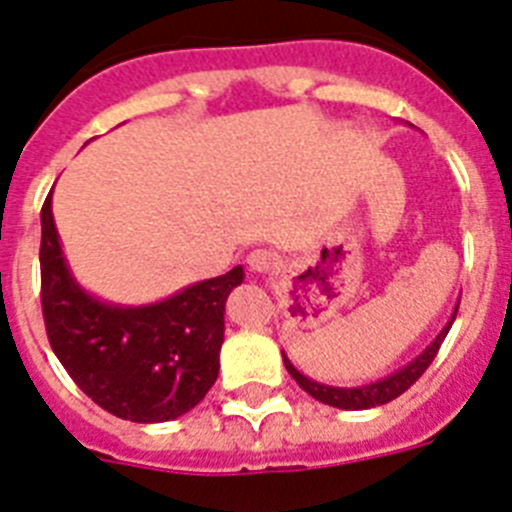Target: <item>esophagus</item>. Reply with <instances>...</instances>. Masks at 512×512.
Masks as SVG:
<instances>
[{
  "mask_svg": "<svg viewBox=\"0 0 512 512\" xmlns=\"http://www.w3.org/2000/svg\"><path fill=\"white\" fill-rule=\"evenodd\" d=\"M247 265L252 273H273L275 255L270 250H255L247 255Z\"/></svg>",
  "mask_w": 512,
  "mask_h": 512,
  "instance_id": "34e87169",
  "label": "esophagus"
}]
</instances>
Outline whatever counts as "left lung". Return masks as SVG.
<instances>
[{"label":"left lung","mask_w":512,"mask_h":512,"mask_svg":"<svg viewBox=\"0 0 512 512\" xmlns=\"http://www.w3.org/2000/svg\"><path fill=\"white\" fill-rule=\"evenodd\" d=\"M456 311H459V304H456V309H453V314H451V319H448L446 327L438 332V337L430 342L428 348L417 355L415 361H410L407 366L399 368V371L389 373V376H384V379L371 381V384L327 386V384H319V381L309 379V376H304L299 368L288 361L286 353H283V363H286V371L291 373V379L296 381V384H299L306 394H311V397L317 399V402L330 404V407H337V410H371V407H379V404H386V402H391V399H397L399 394H404V391L410 389V386L420 379L422 373L428 371V366L433 363L435 355H438L441 342L446 340L448 330H451L453 319H456Z\"/></svg>","instance_id":"obj_1"}]
</instances>
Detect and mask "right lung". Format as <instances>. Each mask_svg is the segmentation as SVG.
<instances>
[{
    "mask_svg": "<svg viewBox=\"0 0 512 512\" xmlns=\"http://www.w3.org/2000/svg\"><path fill=\"white\" fill-rule=\"evenodd\" d=\"M51 195L41 211V304L61 366L121 420L167 422L190 412L219 376L226 299L244 281L242 265L157 304H108L74 281Z\"/></svg>",
    "mask_w": 512,
    "mask_h": 512,
    "instance_id": "add662e5",
    "label": "right lung"
}]
</instances>
